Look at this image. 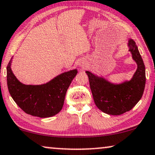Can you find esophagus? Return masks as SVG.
<instances>
[{"label": "esophagus", "mask_w": 155, "mask_h": 155, "mask_svg": "<svg viewBox=\"0 0 155 155\" xmlns=\"http://www.w3.org/2000/svg\"><path fill=\"white\" fill-rule=\"evenodd\" d=\"M79 66H80V68H81V69H86V64H85V63H81V64H79Z\"/></svg>", "instance_id": "34e87169"}]
</instances>
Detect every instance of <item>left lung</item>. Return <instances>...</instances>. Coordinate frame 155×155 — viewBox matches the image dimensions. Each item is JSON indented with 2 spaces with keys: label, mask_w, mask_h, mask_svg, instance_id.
<instances>
[{
  "label": "left lung",
  "mask_w": 155,
  "mask_h": 155,
  "mask_svg": "<svg viewBox=\"0 0 155 155\" xmlns=\"http://www.w3.org/2000/svg\"><path fill=\"white\" fill-rule=\"evenodd\" d=\"M128 45V51L138 65L130 81L114 84L90 71H86L95 105L106 114L120 115L128 112L143 96L146 80L145 64L135 41L130 39Z\"/></svg>",
  "instance_id": "1"
}]
</instances>
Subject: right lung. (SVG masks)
I'll return each mask as SVG.
<instances>
[{"label": "right lung", "mask_w": 155, "mask_h": 155, "mask_svg": "<svg viewBox=\"0 0 155 155\" xmlns=\"http://www.w3.org/2000/svg\"><path fill=\"white\" fill-rule=\"evenodd\" d=\"M12 59L7 66V84L9 93L24 112L32 116L45 118L60 112L65 95L71 81L77 74L73 69L57 76L42 85H25L19 81L11 69Z\"/></svg>", "instance_id": "right-lung-1"}]
</instances>
